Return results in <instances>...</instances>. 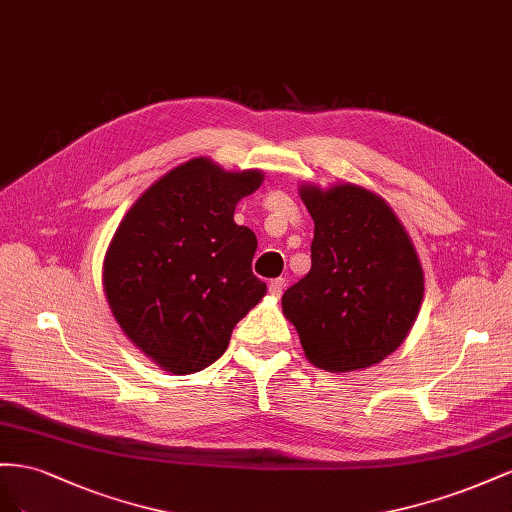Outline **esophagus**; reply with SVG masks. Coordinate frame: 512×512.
I'll list each match as a JSON object with an SVG mask.
<instances>
[{"mask_svg": "<svg viewBox=\"0 0 512 512\" xmlns=\"http://www.w3.org/2000/svg\"><path fill=\"white\" fill-rule=\"evenodd\" d=\"M283 289H285V279H274V281H270V285H268V291H270V294H272L274 298H279V296L283 294Z\"/></svg>", "mask_w": 512, "mask_h": 512, "instance_id": "34e87169", "label": "esophagus"}]
</instances>
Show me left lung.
<instances>
[{"label":"left lung","mask_w":512,"mask_h":512,"mask_svg":"<svg viewBox=\"0 0 512 512\" xmlns=\"http://www.w3.org/2000/svg\"><path fill=\"white\" fill-rule=\"evenodd\" d=\"M298 195L315 223L311 270L283 294V315L317 369L373 367L407 339L425 296L414 242L369 188L304 182Z\"/></svg>","instance_id":"8db88e82"}]
</instances>
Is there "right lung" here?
<instances>
[{"label": "right lung", "instance_id": "add662e5", "mask_svg": "<svg viewBox=\"0 0 512 512\" xmlns=\"http://www.w3.org/2000/svg\"><path fill=\"white\" fill-rule=\"evenodd\" d=\"M261 182V169L227 171L197 156L156 180L115 229L102 261L109 309L163 371L210 367L266 296L251 270L255 233L233 221Z\"/></svg>", "mask_w": 512, "mask_h": 512}]
</instances>
